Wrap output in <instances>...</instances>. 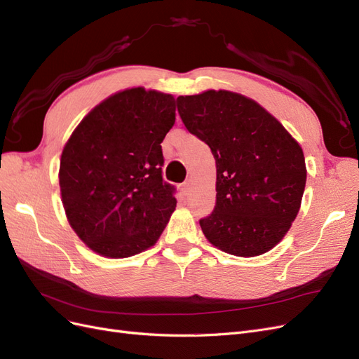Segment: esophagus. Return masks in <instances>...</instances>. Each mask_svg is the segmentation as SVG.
I'll list each match as a JSON object with an SVG mask.
<instances>
[{
	"label": "esophagus",
	"instance_id": "1",
	"mask_svg": "<svg viewBox=\"0 0 359 359\" xmlns=\"http://www.w3.org/2000/svg\"><path fill=\"white\" fill-rule=\"evenodd\" d=\"M189 191H190V181L182 182V184H181V193L184 194V196H187Z\"/></svg>",
	"mask_w": 359,
	"mask_h": 359
}]
</instances>
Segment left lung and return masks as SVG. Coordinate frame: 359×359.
I'll return each instance as SVG.
<instances>
[{
  "mask_svg": "<svg viewBox=\"0 0 359 359\" xmlns=\"http://www.w3.org/2000/svg\"><path fill=\"white\" fill-rule=\"evenodd\" d=\"M178 114L215 158V206L199 220L223 252L252 257L286 235L306 187L302 149L262 106L231 91L180 95Z\"/></svg>",
  "mask_w": 359,
  "mask_h": 359,
  "instance_id": "obj_1",
  "label": "left lung"
}]
</instances>
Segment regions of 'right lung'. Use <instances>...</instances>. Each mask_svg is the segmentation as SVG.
<instances>
[{
	"label": "right lung",
	"mask_w": 359,
	"mask_h": 359,
	"mask_svg": "<svg viewBox=\"0 0 359 359\" xmlns=\"http://www.w3.org/2000/svg\"><path fill=\"white\" fill-rule=\"evenodd\" d=\"M170 94L132 88L106 99L62 149L60 189L70 226L95 253L128 257L156 244L177 206L163 181Z\"/></svg>",
	"instance_id": "right-lung-1"
}]
</instances>
